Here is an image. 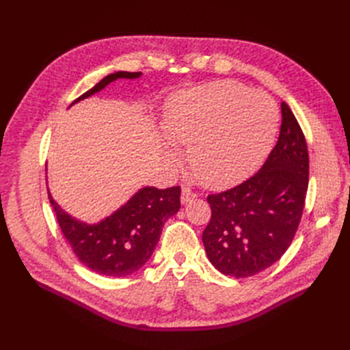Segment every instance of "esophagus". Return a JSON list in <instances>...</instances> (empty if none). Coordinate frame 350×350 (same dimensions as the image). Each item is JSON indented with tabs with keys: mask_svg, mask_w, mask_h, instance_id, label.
<instances>
[{
	"mask_svg": "<svg viewBox=\"0 0 350 350\" xmlns=\"http://www.w3.org/2000/svg\"><path fill=\"white\" fill-rule=\"evenodd\" d=\"M194 198H197V194L193 193L191 189H188L187 187H184V188L181 189V203H183V204L189 203V201L194 200Z\"/></svg>",
	"mask_w": 350,
	"mask_h": 350,
	"instance_id": "1",
	"label": "esophagus"
}]
</instances>
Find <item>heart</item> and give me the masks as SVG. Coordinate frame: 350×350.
Wrapping results in <instances>:
<instances>
[{"label":"heart","mask_w":350,"mask_h":350,"mask_svg":"<svg viewBox=\"0 0 350 350\" xmlns=\"http://www.w3.org/2000/svg\"><path fill=\"white\" fill-rule=\"evenodd\" d=\"M278 125L269 94L235 81H215L172 94L163 111L162 131L169 142L188 147V163L208 188L234 187L266 159ZM166 157L176 162L175 147Z\"/></svg>","instance_id":"obj_1"}]
</instances>
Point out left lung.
Wrapping results in <instances>:
<instances>
[{
  "mask_svg": "<svg viewBox=\"0 0 350 350\" xmlns=\"http://www.w3.org/2000/svg\"><path fill=\"white\" fill-rule=\"evenodd\" d=\"M278 144L252 178L207 197L203 232L210 262L230 278H250L276 262L299 226L308 189V149L291 108L282 102Z\"/></svg>",
  "mask_w": 350,
  "mask_h": 350,
  "instance_id": "left-lung-1",
  "label": "left lung"
}]
</instances>
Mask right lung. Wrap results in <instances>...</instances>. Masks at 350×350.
Wrapping results in <instances>:
<instances>
[{
	"instance_id": "obj_1",
	"label": "right lung",
	"mask_w": 350,
	"mask_h": 350,
	"mask_svg": "<svg viewBox=\"0 0 350 350\" xmlns=\"http://www.w3.org/2000/svg\"><path fill=\"white\" fill-rule=\"evenodd\" d=\"M142 74L140 71L112 72L83 93L71 107L103 90L115 80H134L142 77ZM48 196L62 234L74 254L94 273L111 278H124L140 270L152 257L166 220L176 215L181 207L179 187L166 189L143 187L112 215L89 225L62 210L52 198L49 189Z\"/></svg>"
}]
</instances>
